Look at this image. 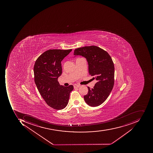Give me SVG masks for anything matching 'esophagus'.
<instances>
[{
    "label": "esophagus",
    "instance_id": "1",
    "mask_svg": "<svg viewBox=\"0 0 153 153\" xmlns=\"http://www.w3.org/2000/svg\"><path fill=\"white\" fill-rule=\"evenodd\" d=\"M80 85H74V88L75 89V88H79V87H80Z\"/></svg>",
    "mask_w": 153,
    "mask_h": 153
}]
</instances>
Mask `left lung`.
I'll use <instances>...</instances> for the list:
<instances>
[{
	"mask_svg": "<svg viewBox=\"0 0 153 153\" xmlns=\"http://www.w3.org/2000/svg\"><path fill=\"white\" fill-rule=\"evenodd\" d=\"M74 55L86 58L89 74L97 81L93 88L88 86V93L84 97L85 102L91 107L99 106L107 99L114 87V67L111 56L103 49L94 45L77 48Z\"/></svg>",
	"mask_w": 153,
	"mask_h": 153,
	"instance_id": "1",
	"label": "left lung"
}]
</instances>
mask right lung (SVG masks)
Returning <instances> with one entry per match:
<instances>
[{
	"label": "right lung",
	"instance_id": "add662e5",
	"mask_svg": "<svg viewBox=\"0 0 153 153\" xmlns=\"http://www.w3.org/2000/svg\"><path fill=\"white\" fill-rule=\"evenodd\" d=\"M72 49L46 51L37 58L33 68L34 82L41 96L50 107L63 109L68 104L74 86L60 85L58 78L62 73L61 62Z\"/></svg>",
	"mask_w": 153,
	"mask_h": 153
}]
</instances>
